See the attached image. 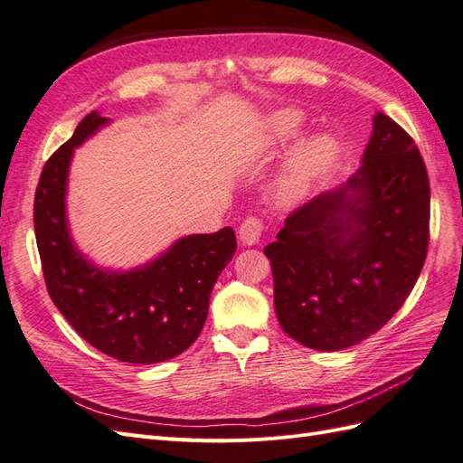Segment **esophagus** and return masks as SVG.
I'll return each instance as SVG.
<instances>
[{
    "label": "esophagus",
    "instance_id": "1",
    "mask_svg": "<svg viewBox=\"0 0 463 463\" xmlns=\"http://www.w3.org/2000/svg\"><path fill=\"white\" fill-rule=\"evenodd\" d=\"M262 232H264V221L258 217H248L244 219V222L239 229L241 242L244 246H254L260 242V239H262Z\"/></svg>",
    "mask_w": 463,
    "mask_h": 463
}]
</instances>
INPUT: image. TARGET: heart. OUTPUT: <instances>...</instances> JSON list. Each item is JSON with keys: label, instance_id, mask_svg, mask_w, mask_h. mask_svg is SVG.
Segmentation results:
<instances>
[{"label": "heart", "instance_id": "obj_1", "mask_svg": "<svg viewBox=\"0 0 463 463\" xmlns=\"http://www.w3.org/2000/svg\"><path fill=\"white\" fill-rule=\"evenodd\" d=\"M303 117L295 109H281L266 118L264 142L268 146H283L301 130ZM336 146L328 137H313L293 150L286 168L278 177V194L283 201L299 199L315 177L321 175L335 160Z\"/></svg>", "mask_w": 463, "mask_h": 463}]
</instances>
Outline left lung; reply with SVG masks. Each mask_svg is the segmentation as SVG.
I'll return each instance as SVG.
<instances>
[{"mask_svg": "<svg viewBox=\"0 0 463 463\" xmlns=\"http://www.w3.org/2000/svg\"><path fill=\"white\" fill-rule=\"evenodd\" d=\"M430 184L414 140L385 113L360 170L293 211L264 248L281 328L336 352L375 335L417 283L429 250Z\"/></svg>", "mask_w": 463, "mask_h": 463, "instance_id": "1", "label": "left lung"}]
</instances>
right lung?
<instances>
[{
	"label": "right lung",
	"mask_w": 463,
	"mask_h": 463,
	"mask_svg": "<svg viewBox=\"0 0 463 463\" xmlns=\"http://www.w3.org/2000/svg\"><path fill=\"white\" fill-rule=\"evenodd\" d=\"M108 123V117L91 111L46 160L34 194V236L46 289L76 333L115 360L158 364L197 340L213 286L236 250V236L231 227L184 236L130 271L91 264L68 231L66 184L74 148Z\"/></svg>",
	"instance_id": "add662e5"
}]
</instances>
